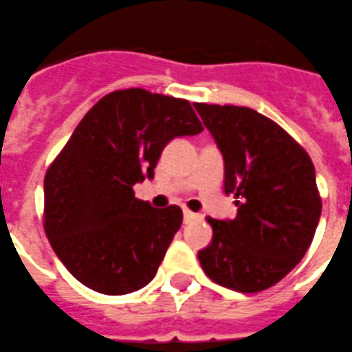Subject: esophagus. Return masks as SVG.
<instances>
[{
	"label": "esophagus",
	"instance_id": "34e87169",
	"mask_svg": "<svg viewBox=\"0 0 352 352\" xmlns=\"http://www.w3.org/2000/svg\"><path fill=\"white\" fill-rule=\"evenodd\" d=\"M197 218V214H194V212H190V210H184V221H194V219Z\"/></svg>",
	"mask_w": 352,
	"mask_h": 352
}]
</instances>
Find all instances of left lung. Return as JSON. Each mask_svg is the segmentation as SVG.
Returning a JSON list of instances; mask_svg holds the SVG:
<instances>
[{
  "label": "left lung",
  "instance_id": "1",
  "mask_svg": "<svg viewBox=\"0 0 352 352\" xmlns=\"http://www.w3.org/2000/svg\"><path fill=\"white\" fill-rule=\"evenodd\" d=\"M225 162L234 219L206 218L212 241L197 258L219 286L256 294L301 262L316 234L321 197L308 153L280 125L248 107L195 103Z\"/></svg>",
  "mask_w": 352,
  "mask_h": 352
}]
</instances>
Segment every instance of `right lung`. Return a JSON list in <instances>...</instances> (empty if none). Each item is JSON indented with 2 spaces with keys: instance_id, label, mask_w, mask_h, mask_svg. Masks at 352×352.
Returning <instances> with one entry per match:
<instances>
[{
  "instance_id": "add662e5",
  "label": "right lung",
  "mask_w": 352,
  "mask_h": 352,
  "mask_svg": "<svg viewBox=\"0 0 352 352\" xmlns=\"http://www.w3.org/2000/svg\"><path fill=\"white\" fill-rule=\"evenodd\" d=\"M201 131L190 101L144 88L107 94L80 120L44 179L45 236L79 283L104 295L151 283L182 210L153 208L133 186L153 179L168 142Z\"/></svg>"
}]
</instances>
